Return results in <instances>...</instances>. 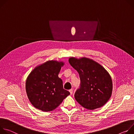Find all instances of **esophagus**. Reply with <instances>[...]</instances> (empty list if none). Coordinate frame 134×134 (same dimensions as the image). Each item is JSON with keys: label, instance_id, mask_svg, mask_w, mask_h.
Here are the masks:
<instances>
[{"label": "esophagus", "instance_id": "1", "mask_svg": "<svg viewBox=\"0 0 134 134\" xmlns=\"http://www.w3.org/2000/svg\"><path fill=\"white\" fill-rule=\"evenodd\" d=\"M73 89H71V90H69V92H70V94L71 95H72V94H73Z\"/></svg>", "mask_w": 134, "mask_h": 134}]
</instances>
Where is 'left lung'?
<instances>
[{
  "label": "left lung",
  "instance_id": "obj_1",
  "mask_svg": "<svg viewBox=\"0 0 134 134\" xmlns=\"http://www.w3.org/2000/svg\"><path fill=\"white\" fill-rule=\"evenodd\" d=\"M69 62L77 71L80 87L75 94L76 100L83 108L94 110L103 106L111 96L112 78L100 64L87 57H70Z\"/></svg>",
  "mask_w": 134,
  "mask_h": 134
}]
</instances>
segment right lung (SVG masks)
<instances>
[{
    "instance_id": "1",
    "label": "right lung",
    "mask_w": 134,
    "mask_h": 134,
    "mask_svg": "<svg viewBox=\"0 0 134 134\" xmlns=\"http://www.w3.org/2000/svg\"><path fill=\"white\" fill-rule=\"evenodd\" d=\"M64 65L62 61H48L37 66L27 76L26 94L36 109L44 112L53 111L70 94L63 89V81L58 76Z\"/></svg>"
}]
</instances>
